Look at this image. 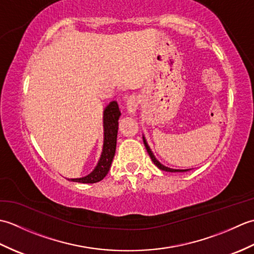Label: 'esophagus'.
<instances>
[{"instance_id":"34e87169","label":"esophagus","mask_w":254,"mask_h":254,"mask_svg":"<svg viewBox=\"0 0 254 254\" xmlns=\"http://www.w3.org/2000/svg\"><path fill=\"white\" fill-rule=\"evenodd\" d=\"M139 105V99L136 94H130L127 96V108L130 112H135Z\"/></svg>"}]
</instances>
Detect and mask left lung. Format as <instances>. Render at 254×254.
<instances>
[{"label": "left lung", "mask_w": 254, "mask_h": 254, "mask_svg": "<svg viewBox=\"0 0 254 254\" xmlns=\"http://www.w3.org/2000/svg\"><path fill=\"white\" fill-rule=\"evenodd\" d=\"M143 141H144V144H145V147H146V149H147V153L149 154V156H150V158H152V160L154 161V164L158 167L159 169H161V170H165V171H169V172H178V171H187V170H178V169H171V168H168V167H166V166H164V165H161L159 161L156 159V157L154 156V154L152 153V150H150V148H149V146L147 145V143H146V141H145V138L143 137Z\"/></svg>", "instance_id": "8db88e82"}]
</instances>
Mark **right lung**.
<instances>
[{"label": "right lung", "mask_w": 254, "mask_h": 254, "mask_svg": "<svg viewBox=\"0 0 254 254\" xmlns=\"http://www.w3.org/2000/svg\"><path fill=\"white\" fill-rule=\"evenodd\" d=\"M121 112L119 109L118 102L112 101L105 109L104 112V127H105V142L104 150L101 157L96 166L94 171L84 178L71 179L74 182L80 183H95L104 179L110 169L112 159L115 157L117 146V134H118V121L120 119Z\"/></svg>", "instance_id": "obj_1"}]
</instances>
